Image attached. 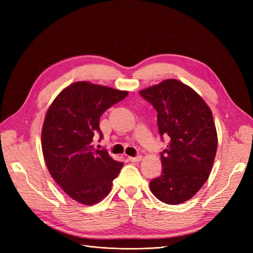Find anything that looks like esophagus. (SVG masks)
Listing matches in <instances>:
<instances>
[{
	"mask_svg": "<svg viewBox=\"0 0 253 253\" xmlns=\"http://www.w3.org/2000/svg\"><path fill=\"white\" fill-rule=\"evenodd\" d=\"M141 159H142L141 155H137L135 157H128V160H129V162H132V163H139Z\"/></svg>",
	"mask_w": 253,
	"mask_h": 253,
	"instance_id": "34e87169",
	"label": "esophagus"
}]
</instances>
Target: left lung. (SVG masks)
<instances>
[{
  "instance_id": "obj_1",
  "label": "left lung",
  "mask_w": 253,
  "mask_h": 253,
  "mask_svg": "<svg viewBox=\"0 0 253 253\" xmlns=\"http://www.w3.org/2000/svg\"><path fill=\"white\" fill-rule=\"evenodd\" d=\"M157 112L163 171L150 188L160 202L178 205L190 200L208 179L217 149V135L209 106L196 91L169 79L139 91Z\"/></svg>"
}]
</instances>
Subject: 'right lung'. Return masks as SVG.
I'll use <instances>...</instances> for the list:
<instances>
[{
  "label": "right lung",
  "mask_w": 253,
  "mask_h": 253,
  "mask_svg": "<svg viewBox=\"0 0 253 253\" xmlns=\"http://www.w3.org/2000/svg\"><path fill=\"white\" fill-rule=\"evenodd\" d=\"M127 91L85 81L73 83L51 103L42 129V151L52 178L73 200L94 205L109 194L122 166L106 150L94 149L103 134L101 115Z\"/></svg>",
  "instance_id": "right-lung-1"
}]
</instances>
